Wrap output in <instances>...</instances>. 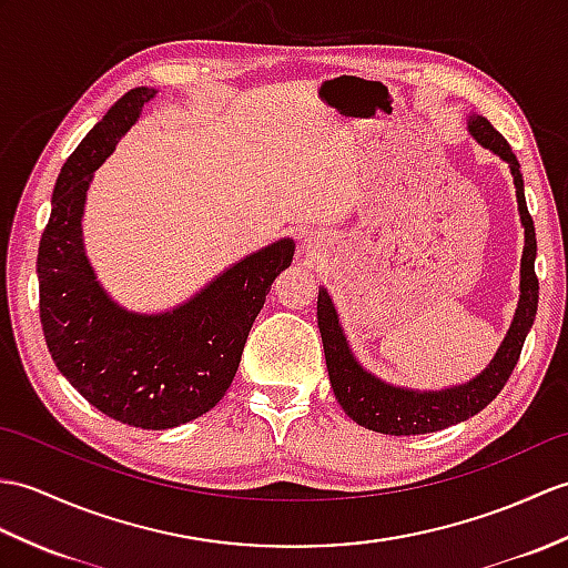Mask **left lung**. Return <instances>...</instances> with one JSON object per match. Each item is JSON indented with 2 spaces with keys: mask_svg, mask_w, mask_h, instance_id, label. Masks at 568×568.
Listing matches in <instances>:
<instances>
[{
  "mask_svg": "<svg viewBox=\"0 0 568 568\" xmlns=\"http://www.w3.org/2000/svg\"><path fill=\"white\" fill-rule=\"evenodd\" d=\"M467 130L481 148L494 152L508 164L513 183H516L518 213L525 230L518 307L516 314H513L506 338L500 341L491 363L486 365L479 375H474L471 379L463 382V385H450L445 389H414L382 379L361 365L353 348L348 346V338L344 326L338 322V312L334 307L332 295L326 293V287H320V297H316V324H320L332 389L341 408H344L355 424L371 428L375 433L424 435L450 428L459 424V420H467L474 414H479L481 408L489 406L496 399V394L504 389L513 367H516L520 358L525 336L530 334L535 322L539 300V283L535 275L537 240L535 224L530 213H527L525 203L520 164L516 160V154H513L510 144L484 115L469 113Z\"/></svg>",
  "mask_w": 568,
  "mask_h": 568,
  "instance_id": "8db88e82",
  "label": "left lung"
}]
</instances>
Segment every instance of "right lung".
I'll return each instance as SVG.
<instances>
[{
    "instance_id": "add662e5",
    "label": "right lung",
    "mask_w": 568,
    "mask_h": 568,
    "mask_svg": "<svg viewBox=\"0 0 568 568\" xmlns=\"http://www.w3.org/2000/svg\"><path fill=\"white\" fill-rule=\"evenodd\" d=\"M152 87L130 89L64 162L38 246L41 324L64 379L121 424L164 430L210 412L230 389L271 283L293 263V236L224 268L181 305L135 312L115 302L84 248L94 171L138 123Z\"/></svg>"
}]
</instances>
